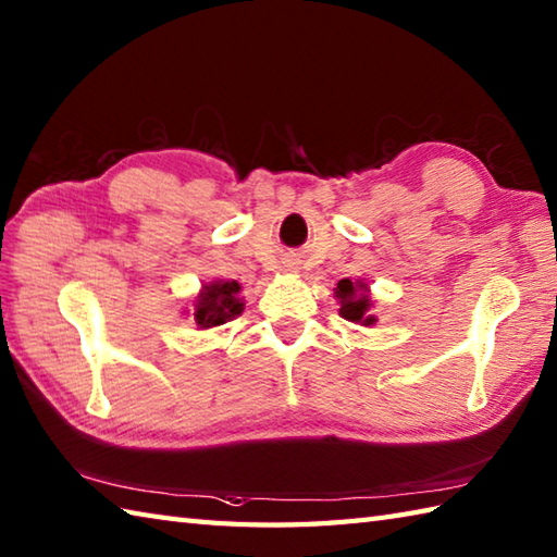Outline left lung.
<instances>
[{
	"label": "left lung",
	"instance_id": "8db88e82",
	"mask_svg": "<svg viewBox=\"0 0 557 557\" xmlns=\"http://www.w3.org/2000/svg\"><path fill=\"white\" fill-rule=\"evenodd\" d=\"M335 297L339 299V315L345 321L359 323V325H375V315H371V297H369V285L357 280H339Z\"/></svg>",
	"mask_w": 557,
	"mask_h": 557
}]
</instances>
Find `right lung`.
<instances>
[{
    "instance_id": "1",
    "label": "right lung",
    "mask_w": 557,
    "mask_h": 557,
    "mask_svg": "<svg viewBox=\"0 0 557 557\" xmlns=\"http://www.w3.org/2000/svg\"><path fill=\"white\" fill-rule=\"evenodd\" d=\"M242 285L236 280H215L203 285L194 304V321L200 330L224 325L242 315L244 301L239 299Z\"/></svg>"
}]
</instances>
